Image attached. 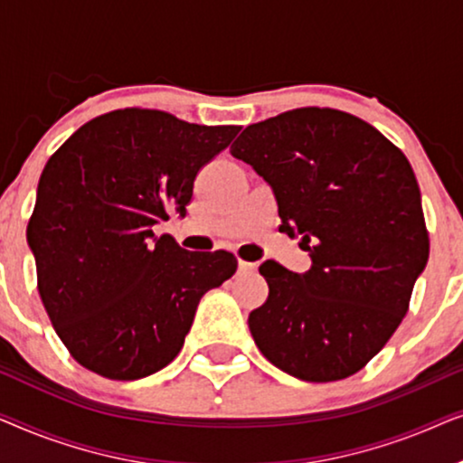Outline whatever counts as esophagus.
<instances>
[{
	"label": "esophagus",
	"instance_id": "1",
	"mask_svg": "<svg viewBox=\"0 0 463 463\" xmlns=\"http://www.w3.org/2000/svg\"><path fill=\"white\" fill-rule=\"evenodd\" d=\"M238 268H240V271H255V269H257V263L242 261V259H240V261H238Z\"/></svg>",
	"mask_w": 463,
	"mask_h": 463
}]
</instances>
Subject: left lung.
Here are the masks:
<instances>
[{"instance_id":"left-lung-1","label":"left lung","mask_w":463,"mask_h":463,"mask_svg":"<svg viewBox=\"0 0 463 463\" xmlns=\"http://www.w3.org/2000/svg\"><path fill=\"white\" fill-rule=\"evenodd\" d=\"M232 156L274 192L280 230L312 268L265 261L269 295L249 328L265 358L303 382L358 373L401 325L430 242L404 154L350 113L306 107L244 128Z\"/></svg>"}]
</instances>
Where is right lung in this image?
Instances as JSON below:
<instances>
[{
    "label": "right lung",
    "mask_w": 463,
    "mask_h": 463,
    "mask_svg": "<svg viewBox=\"0 0 463 463\" xmlns=\"http://www.w3.org/2000/svg\"><path fill=\"white\" fill-rule=\"evenodd\" d=\"M238 126L119 109L81 126L50 157L27 242L54 331L88 371L135 382L173 363L206 290L238 268L189 252L154 225L185 217L198 170Z\"/></svg>",
    "instance_id": "obj_1"
}]
</instances>
